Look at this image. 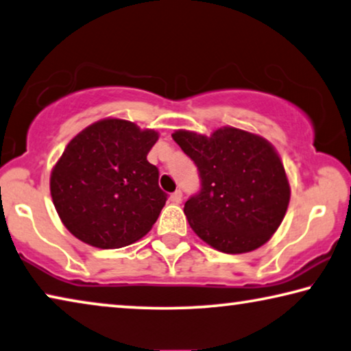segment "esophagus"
Segmentation results:
<instances>
[{
    "instance_id": "obj_1",
    "label": "esophagus",
    "mask_w": 351,
    "mask_h": 351,
    "mask_svg": "<svg viewBox=\"0 0 351 351\" xmlns=\"http://www.w3.org/2000/svg\"><path fill=\"white\" fill-rule=\"evenodd\" d=\"M171 201L174 202V204H180L182 202V191L180 190H177V191H174L171 194Z\"/></svg>"
}]
</instances>
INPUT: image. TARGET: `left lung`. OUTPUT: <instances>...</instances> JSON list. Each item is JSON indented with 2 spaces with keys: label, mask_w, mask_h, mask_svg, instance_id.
Returning a JSON list of instances; mask_svg holds the SVG:
<instances>
[{
  "label": "left lung",
  "mask_w": 351,
  "mask_h": 351,
  "mask_svg": "<svg viewBox=\"0 0 351 351\" xmlns=\"http://www.w3.org/2000/svg\"><path fill=\"white\" fill-rule=\"evenodd\" d=\"M172 139L197 166L201 191L185 202L199 239L226 254L254 251L281 226L290 185L276 149L265 138L223 127L210 136L177 130Z\"/></svg>",
  "instance_id": "obj_1"
}]
</instances>
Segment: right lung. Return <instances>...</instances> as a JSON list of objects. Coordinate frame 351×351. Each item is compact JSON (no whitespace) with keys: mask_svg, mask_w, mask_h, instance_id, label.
I'll use <instances>...</instances> for the list:
<instances>
[{"mask_svg":"<svg viewBox=\"0 0 351 351\" xmlns=\"http://www.w3.org/2000/svg\"><path fill=\"white\" fill-rule=\"evenodd\" d=\"M155 130L101 119L67 144L50 177L55 208L72 235L100 250L132 245L152 229L166 194L147 154Z\"/></svg>","mask_w":351,"mask_h":351,"instance_id":"right-lung-1","label":"right lung"}]
</instances>
